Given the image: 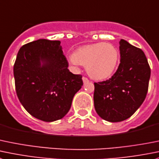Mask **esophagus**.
Wrapping results in <instances>:
<instances>
[{"label":"esophagus","instance_id":"1","mask_svg":"<svg viewBox=\"0 0 159 159\" xmlns=\"http://www.w3.org/2000/svg\"><path fill=\"white\" fill-rule=\"evenodd\" d=\"M82 81H83V82L84 83V84H85V83H88L89 82V79H88L87 78H85V77H83L82 78Z\"/></svg>","mask_w":159,"mask_h":159}]
</instances>
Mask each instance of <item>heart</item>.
Wrapping results in <instances>:
<instances>
[{
	"mask_svg": "<svg viewBox=\"0 0 159 159\" xmlns=\"http://www.w3.org/2000/svg\"><path fill=\"white\" fill-rule=\"evenodd\" d=\"M120 53L114 45L97 43L77 49L70 57L73 65L85 66L87 73L95 80L110 78L116 70Z\"/></svg>",
	"mask_w": 159,
	"mask_h": 159,
	"instance_id": "1",
	"label": "heart"
}]
</instances>
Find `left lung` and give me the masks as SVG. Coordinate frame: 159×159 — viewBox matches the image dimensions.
I'll use <instances>...</instances> for the list:
<instances>
[{"mask_svg":"<svg viewBox=\"0 0 159 159\" xmlns=\"http://www.w3.org/2000/svg\"><path fill=\"white\" fill-rule=\"evenodd\" d=\"M120 64L111 78L95 83L94 106L102 119L112 123L131 116L145 99L151 69L144 52L120 39Z\"/></svg>","mask_w":159,"mask_h":159,"instance_id":"1","label":"left lung"}]
</instances>
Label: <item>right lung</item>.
Listing matches in <instances>:
<instances>
[{
    "label": "right lung",
    "instance_id": "right-lung-1",
    "mask_svg": "<svg viewBox=\"0 0 159 159\" xmlns=\"http://www.w3.org/2000/svg\"><path fill=\"white\" fill-rule=\"evenodd\" d=\"M67 67L60 41L39 39L21 47L14 65L15 89L32 116L53 122L68 112L83 81Z\"/></svg>",
    "mask_w": 159,
    "mask_h": 159
}]
</instances>
